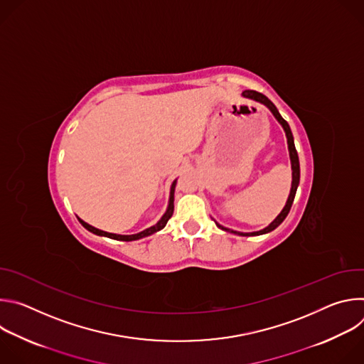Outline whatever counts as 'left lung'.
Returning <instances> with one entry per match:
<instances>
[{
    "instance_id": "1",
    "label": "left lung",
    "mask_w": 364,
    "mask_h": 364,
    "mask_svg": "<svg viewBox=\"0 0 364 364\" xmlns=\"http://www.w3.org/2000/svg\"><path fill=\"white\" fill-rule=\"evenodd\" d=\"M245 97H250V99H255V100H257V102H261V103H264V105H267L269 109H271V112L275 115V118L279 121V124L284 127V129H285V134H287V138H288V148H289V157H291V164H292V187H291V193H289V197H288V201H287V204H285V207H284V210L279 213V216L268 226V228H265L264 230H259V232H253V233H237V232H233V230H229V229H226V228H223V226H220L219 223H216L218 225V228H220V229H223V230H226V232H232V233H237V235H242V236H256V235H264V233H268V232H272L274 229H277L284 220H285V218L288 216V213H289V210H291V205H292V201H294V198H295V193H296V187H298V184H299V161H298V154H296V149H295V145H294V136H292V132H291V128H289V125H288V122L279 115V112H278V109L275 108V105L274 103L265 96V95H262V93H259V92H256V90H245L243 93H242Z\"/></svg>"
}]
</instances>
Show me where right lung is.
<instances>
[{
  "label": "right lung",
  "instance_id": "1",
  "mask_svg": "<svg viewBox=\"0 0 364 364\" xmlns=\"http://www.w3.org/2000/svg\"><path fill=\"white\" fill-rule=\"evenodd\" d=\"M174 188H176V181H174V183H173V186H171V193H170V203H168V209H167L166 215L161 218V220H160L157 225H155V226H152V228H149V229H145L144 232H139V233H136V235H128V236H124V235L108 233V232L99 230V229H96V228H93V226H90V225H87L86 222H83V220H80V219H79V222L82 223V226H83L85 229H87L89 232H92V233H95V235H99V236H107V237H111V239H117V240H125V242H129V240H136V239H141V237L149 236V235H152V233H155V232L161 230V229H163V228L167 225V222L171 219V216H173V212H174Z\"/></svg>",
  "mask_w": 364,
  "mask_h": 364
}]
</instances>
